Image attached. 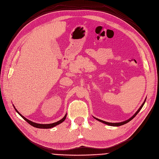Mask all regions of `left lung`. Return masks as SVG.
I'll return each instance as SVG.
<instances>
[{
  "label": "left lung",
  "instance_id": "1",
  "mask_svg": "<svg viewBox=\"0 0 159 159\" xmlns=\"http://www.w3.org/2000/svg\"><path fill=\"white\" fill-rule=\"evenodd\" d=\"M145 101H146V99H145V101L143 102V104L141 105V107L139 108V109L136 111V113H135L131 118H130L129 119H128V120H125V121H123V122H116V123H112V122H105V121H103V120H100V119H97V118H95L94 116H93V118L94 119H96V120H98V121H99V122H103V123H104V124H105V125H109V126H121V125H125V124H126V123H128V122H130L131 120H132L135 116H136V115L139 112V111L142 109V108L143 107V105H144V103H145Z\"/></svg>",
  "mask_w": 159,
  "mask_h": 159
}]
</instances>
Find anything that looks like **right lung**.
Returning <instances> with one entry per match:
<instances>
[{"label": "right lung", "mask_w": 159, "mask_h": 159, "mask_svg": "<svg viewBox=\"0 0 159 159\" xmlns=\"http://www.w3.org/2000/svg\"><path fill=\"white\" fill-rule=\"evenodd\" d=\"M14 109H15V110L16 111V112L18 113L22 118L24 119L25 120H26L29 125H31V126H34V127H35V128H53V127H54V126H57V125H60V123H61V122H63L64 120H65V119H66V116H67V114L65 115V116L63 117V118L62 119H61L60 120H59V121H57V122H54V123H52V124H46V125H43V124H38V123H35V122H32V121H31V120H28V119H27L26 118H25L24 116H23V115H21L18 111H17V110L15 108V107L14 106Z\"/></svg>", "instance_id": "obj_1"}]
</instances>
